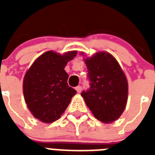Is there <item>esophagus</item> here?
I'll return each mask as SVG.
<instances>
[{
	"instance_id": "obj_1",
	"label": "esophagus",
	"mask_w": 155,
	"mask_h": 155,
	"mask_svg": "<svg viewBox=\"0 0 155 155\" xmlns=\"http://www.w3.org/2000/svg\"><path fill=\"white\" fill-rule=\"evenodd\" d=\"M75 90H76L78 93H81V91H82V87H81V85H78L77 87H75Z\"/></svg>"
}]
</instances>
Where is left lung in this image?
I'll return each mask as SVG.
<instances>
[{
	"mask_svg": "<svg viewBox=\"0 0 155 155\" xmlns=\"http://www.w3.org/2000/svg\"><path fill=\"white\" fill-rule=\"evenodd\" d=\"M90 89L81 93L97 120L111 123L118 120L126 106L128 82L115 58L104 51L84 59Z\"/></svg>",
	"mask_w": 155,
	"mask_h": 155,
	"instance_id": "left-lung-1",
	"label": "left lung"
}]
</instances>
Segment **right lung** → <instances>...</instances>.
Masks as SVG:
<instances>
[{"instance_id": "add662e5", "label": "right lung", "mask_w": 155, "mask_h": 155, "mask_svg": "<svg viewBox=\"0 0 155 155\" xmlns=\"http://www.w3.org/2000/svg\"><path fill=\"white\" fill-rule=\"evenodd\" d=\"M77 51L64 54L46 51L32 64L23 80V94L29 110L44 123L60 119L76 94L68 85L69 75L64 69Z\"/></svg>"}]
</instances>
